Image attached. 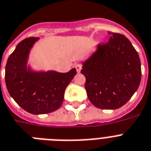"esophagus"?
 I'll return each mask as SVG.
<instances>
[{
    "label": "esophagus",
    "mask_w": 151,
    "mask_h": 151,
    "mask_svg": "<svg viewBox=\"0 0 151 151\" xmlns=\"http://www.w3.org/2000/svg\"><path fill=\"white\" fill-rule=\"evenodd\" d=\"M75 68L76 70H77V72H78V73H80V72H81V70L82 68L81 64V63H76Z\"/></svg>",
    "instance_id": "1"
}]
</instances>
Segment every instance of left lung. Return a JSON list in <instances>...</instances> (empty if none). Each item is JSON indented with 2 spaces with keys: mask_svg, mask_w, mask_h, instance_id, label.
<instances>
[{
  "mask_svg": "<svg viewBox=\"0 0 151 151\" xmlns=\"http://www.w3.org/2000/svg\"><path fill=\"white\" fill-rule=\"evenodd\" d=\"M109 42L99 44L82 63L85 89L90 101L101 109L122 107L137 91L141 80L139 55L129 40L119 33L108 32Z\"/></svg>",
  "mask_w": 151,
  "mask_h": 151,
  "instance_id": "left-lung-1",
  "label": "left lung"
}]
</instances>
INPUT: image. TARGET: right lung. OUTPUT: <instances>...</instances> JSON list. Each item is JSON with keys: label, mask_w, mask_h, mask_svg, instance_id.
I'll return each mask as SVG.
<instances>
[{"label": "right lung", "mask_w": 151, "mask_h": 151, "mask_svg": "<svg viewBox=\"0 0 151 151\" xmlns=\"http://www.w3.org/2000/svg\"><path fill=\"white\" fill-rule=\"evenodd\" d=\"M39 38L24 39L8 57L5 67V83L10 95L19 106L34 115L46 114L60 107L64 91L77 71L67 73L33 71L27 67L29 54Z\"/></svg>", "instance_id": "obj_1"}]
</instances>
